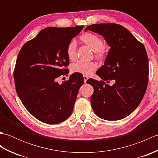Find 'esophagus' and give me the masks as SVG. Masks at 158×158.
<instances>
[{"mask_svg":"<svg viewBox=\"0 0 158 158\" xmlns=\"http://www.w3.org/2000/svg\"><path fill=\"white\" fill-rule=\"evenodd\" d=\"M83 79H84V82H85V83H86L87 80L88 79V76H86V75H83Z\"/></svg>","mask_w":158,"mask_h":158,"instance_id":"34e87169","label":"esophagus"}]
</instances>
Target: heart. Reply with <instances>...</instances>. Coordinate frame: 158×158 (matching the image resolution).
<instances>
[{
  "mask_svg": "<svg viewBox=\"0 0 158 158\" xmlns=\"http://www.w3.org/2000/svg\"><path fill=\"white\" fill-rule=\"evenodd\" d=\"M81 40L88 45L94 52L96 53V58L102 59L105 56L104 51V43L98 36L92 33H85L81 36ZM66 55L69 59L73 60L77 56V44L75 40L70 41L66 47ZM97 68L96 63L92 61H85L79 60L73 63L71 66V71L75 73H79L88 75Z\"/></svg>",
  "mask_w": 158,
  "mask_h": 158,
  "instance_id": "heart-1",
  "label": "heart"
}]
</instances>
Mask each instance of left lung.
Returning a JSON list of instances; mask_svg holds the SVG:
<instances>
[{
    "label": "left lung",
    "mask_w": 158,
    "mask_h": 158,
    "mask_svg": "<svg viewBox=\"0 0 158 158\" xmlns=\"http://www.w3.org/2000/svg\"><path fill=\"white\" fill-rule=\"evenodd\" d=\"M89 30L104 36L110 50L96 73L102 81L92 78L94 93L91 104L101 119L115 121L125 118L139 106L145 95L149 80V60L145 46L123 26L117 23H96ZM110 81L113 86L107 85Z\"/></svg>",
    "instance_id": "obj_1"
}]
</instances>
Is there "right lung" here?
I'll return each instance as SVG.
<instances>
[{
    "mask_svg": "<svg viewBox=\"0 0 158 158\" xmlns=\"http://www.w3.org/2000/svg\"><path fill=\"white\" fill-rule=\"evenodd\" d=\"M83 28H46L19 52L13 72L17 94L28 111L43 123H60L73 112L83 75L73 73L62 84L56 79L69 73L66 47Z\"/></svg>",
    "mask_w": 158,
    "mask_h": 158,
    "instance_id": "right-lung-1",
    "label": "right lung"
}]
</instances>
